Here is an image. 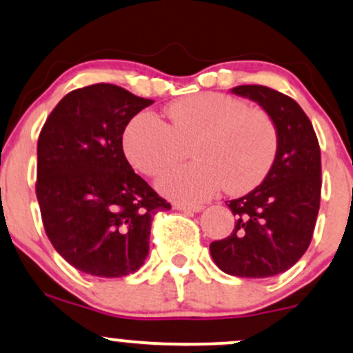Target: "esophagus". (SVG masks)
I'll return each mask as SVG.
<instances>
[{
  "instance_id": "obj_1",
  "label": "esophagus",
  "mask_w": 353,
  "mask_h": 353,
  "mask_svg": "<svg viewBox=\"0 0 353 353\" xmlns=\"http://www.w3.org/2000/svg\"><path fill=\"white\" fill-rule=\"evenodd\" d=\"M174 209L181 212H201L204 205H190V204H174Z\"/></svg>"
}]
</instances>
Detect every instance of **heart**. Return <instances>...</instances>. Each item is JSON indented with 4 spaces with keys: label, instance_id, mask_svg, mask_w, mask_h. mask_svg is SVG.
I'll use <instances>...</instances> for the list:
<instances>
[{
    "label": "heart",
    "instance_id": "obj_1",
    "mask_svg": "<svg viewBox=\"0 0 353 353\" xmlns=\"http://www.w3.org/2000/svg\"><path fill=\"white\" fill-rule=\"evenodd\" d=\"M168 117L169 124L151 112L132 117L123 132V149L132 168L156 177L184 159L190 148L196 163L157 181L171 199L201 202L222 185L229 194H244L272 168L279 136L262 109L221 92H199L174 101Z\"/></svg>",
    "mask_w": 353,
    "mask_h": 353
}]
</instances>
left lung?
<instances>
[{
  "label": "left lung",
  "mask_w": 353,
  "mask_h": 353,
  "mask_svg": "<svg viewBox=\"0 0 353 353\" xmlns=\"http://www.w3.org/2000/svg\"><path fill=\"white\" fill-rule=\"evenodd\" d=\"M230 92L254 101L270 116L279 148L264 181L228 201L236 224L229 237L210 244V255L229 275L272 277L289 270L309 249L322 188L319 141L309 117L289 96L259 84Z\"/></svg>",
  "instance_id": "8db88e82"
}]
</instances>
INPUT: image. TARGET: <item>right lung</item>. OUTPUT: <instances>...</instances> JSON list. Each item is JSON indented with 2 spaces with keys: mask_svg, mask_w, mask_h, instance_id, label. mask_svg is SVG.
Returning <instances> with one entry per match:
<instances>
[{
  "mask_svg": "<svg viewBox=\"0 0 353 353\" xmlns=\"http://www.w3.org/2000/svg\"><path fill=\"white\" fill-rule=\"evenodd\" d=\"M152 103L114 84H92L64 96L43 125L36 196L44 230L81 272H137L149 254L152 216L171 209L123 151L125 125Z\"/></svg>",
  "mask_w": 353,
  "mask_h": 353,
  "instance_id": "add662e5",
  "label": "right lung"
}]
</instances>
